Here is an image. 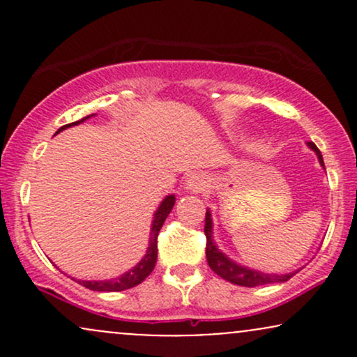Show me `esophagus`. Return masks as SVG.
I'll return each instance as SVG.
<instances>
[{"label": "esophagus", "mask_w": 357, "mask_h": 357, "mask_svg": "<svg viewBox=\"0 0 357 357\" xmlns=\"http://www.w3.org/2000/svg\"><path fill=\"white\" fill-rule=\"evenodd\" d=\"M206 186H208V181H206V178H204L203 174H191L190 178H188V181H186L188 190H191L195 192L204 191V190H206Z\"/></svg>", "instance_id": "34e87169"}]
</instances>
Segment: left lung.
<instances>
[{
    "instance_id": "8db88e82",
    "label": "left lung",
    "mask_w": 357,
    "mask_h": 357,
    "mask_svg": "<svg viewBox=\"0 0 357 357\" xmlns=\"http://www.w3.org/2000/svg\"><path fill=\"white\" fill-rule=\"evenodd\" d=\"M309 147L315 151L317 154L319 162L324 166V159L321 151L317 149V146L314 142H309ZM211 215L210 211H206V218H204V235H206V260L208 265L216 275L225 278V280L231 282L235 285L241 287H258V285H267V284H277V282H287L289 278H292L297 272L285 273V275H275V273H264L257 272V270L241 267V265L231 261L230 258L225 257L223 253L216 248V245L213 243V233H211Z\"/></svg>"
}]
</instances>
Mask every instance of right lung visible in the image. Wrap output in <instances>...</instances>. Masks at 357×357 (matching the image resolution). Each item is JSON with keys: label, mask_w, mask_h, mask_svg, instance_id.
Listing matches in <instances>:
<instances>
[{"label": "right lung", "mask_w": 357, "mask_h": 357, "mask_svg": "<svg viewBox=\"0 0 357 357\" xmlns=\"http://www.w3.org/2000/svg\"><path fill=\"white\" fill-rule=\"evenodd\" d=\"M85 119H87V117H85ZM85 119L60 127L59 132H60V130H63L65 127L80 124V122H84ZM174 202H176L174 196L171 195V196H166L165 202L159 204L158 211H155L154 220H153V227H151V238H149V247H147L146 257L142 258L141 261H139L136 267L130 268L129 272L124 273V275L112 278V280H99V282H97V280H92V282H90V280H79V284L87 287V289H90V290H96V292H121V290L132 289V287H136V285L141 284V282H144L146 277H149V273L154 270L155 260H158V235H159V230H161L162 223H165L167 215H169L171 210H173Z\"/></svg>", "instance_id": "obj_1"}]
</instances>
